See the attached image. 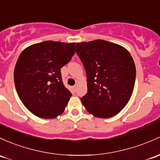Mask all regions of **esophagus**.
I'll return each instance as SVG.
<instances>
[{
	"label": "esophagus",
	"mask_w": 160,
	"mask_h": 160,
	"mask_svg": "<svg viewBox=\"0 0 160 160\" xmlns=\"http://www.w3.org/2000/svg\"><path fill=\"white\" fill-rule=\"evenodd\" d=\"M76 88H77V87H76V86H73V87H72V89H73V92L76 91Z\"/></svg>",
	"instance_id": "1"
}]
</instances>
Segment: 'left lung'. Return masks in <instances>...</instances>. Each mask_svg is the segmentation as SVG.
Returning <instances> with one entry per match:
<instances>
[{"instance_id": "obj_1", "label": "left lung", "mask_w": 160, "mask_h": 160, "mask_svg": "<svg viewBox=\"0 0 160 160\" xmlns=\"http://www.w3.org/2000/svg\"><path fill=\"white\" fill-rule=\"evenodd\" d=\"M76 52L87 73V93L80 98L98 118H110L128 103L133 92L136 67L123 47L103 40L77 43Z\"/></svg>"}]
</instances>
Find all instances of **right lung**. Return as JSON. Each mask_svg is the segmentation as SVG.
I'll return each instance as SVG.
<instances>
[{
    "mask_svg": "<svg viewBox=\"0 0 160 160\" xmlns=\"http://www.w3.org/2000/svg\"><path fill=\"white\" fill-rule=\"evenodd\" d=\"M76 43L48 40L21 52L13 72L15 88L23 105L37 117L62 114L72 94L62 82L60 69L75 53Z\"/></svg>",
    "mask_w": 160,
    "mask_h": 160,
    "instance_id": "right-lung-1",
    "label": "right lung"
}]
</instances>
